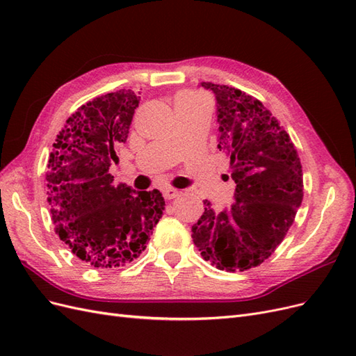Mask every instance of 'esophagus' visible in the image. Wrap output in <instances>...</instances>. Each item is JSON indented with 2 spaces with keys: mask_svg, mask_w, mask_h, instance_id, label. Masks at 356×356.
I'll list each match as a JSON object with an SVG mask.
<instances>
[{
  "mask_svg": "<svg viewBox=\"0 0 356 356\" xmlns=\"http://www.w3.org/2000/svg\"><path fill=\"white\" fill-rule=\"evenodd\" d=\"M163 196H165V199H168V200H170V199H175L177 196H179V191H178L177 188L166 187V188L163 190Z\"/></svg>",
  "mask_w": 356,
  "mask_h": 356,
  "instance_id": "34e87169",
  "label": "esophagus"
}]
</instances>
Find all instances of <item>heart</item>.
<instances>
[{"instance_id":"b5f03b06","label":"heart","mask_w":356,"mask_h":356,"mask_svg":"<svg viewBox=\"0 0 356 356\" xmlns=\"http://www.w3.org/2000/svg\"><path fill=\"white\" fill-rule=\"evenodd\" d=\"M195 99H203L200 95L197 93H191V92H186V93H181L178 101H195Z\"/></svg>"}]
</instances>
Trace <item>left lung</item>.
Wrapping results in <instances>:
<instances>
[{"label": "left lung", "mask_w": 356, "mask_h": 356, "mask_svg": "<svg viewBox=\"0 0 356 356\" xmlns=\"http://www.w3.org/2000/svg\"><path fill=\"white\" fill-rule=\"evenodd\" d=\"M200 86L217 99L218 148L230 157L236 190L234 203L221 212L203 200L191 238L220 270L243 272L270 257L293 225L303 170L291 138L260 101L224 84Z\"/></svg>", "instance_id": "1"}]
</instances>
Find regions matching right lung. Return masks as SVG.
<instances>
[{
  "label": "right lung",
  "instance_id": "1",
  "mask_svg": "<svg viewBox=\"0 0 356 356\" xmlns=\"http://www.w3.org/2000/svg\"><path fill=\"white\" fill-rule=\"evenodd\" d=\"M139 98L117 90L81 105L59 132L47 165V202L63 243L86 264L117 268L138 258L165 211L157 190L114 184L110 174L126 143Z\"/></svg>",
  "mask_w": 356,
  "mask_h": 356
}]
</instances>
